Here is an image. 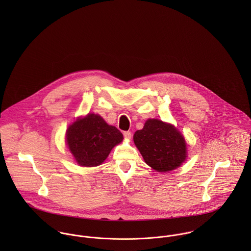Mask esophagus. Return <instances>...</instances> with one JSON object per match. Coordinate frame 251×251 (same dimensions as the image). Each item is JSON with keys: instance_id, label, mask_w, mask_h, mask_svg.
<instances>
[{"instance_id": "34e87169", "label": "esophagus", "mask_w": 251, "mask_h": 251, "mask_svg": "<svg viewBox=\"0 0 251 251\" xmlns=\"http://www.w3.org/2000/svg\"><path fill=\"white\" fill-rule=\"evenodd\" d=\"M124 136H125V138H126V139H130V138H131V132H130L129 130L125 131V132H124Z\"/></svg>"}]
</instances>
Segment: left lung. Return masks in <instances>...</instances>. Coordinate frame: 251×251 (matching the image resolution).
<instances>
[{"mask_svg":"<svg viewBox=\"0 0 251 251\" xmlns=\"http://www.w3.org/2000/svg\"><path fill=\"white\" fill-rule=\"evenodd\" d=\"M145 162L158 172L176 169L185 160L186 144L177 128L156 119L145 123L133 136Z\"/></svg>","mask_w":251,"mask_h":251,"instance_id":"1","label":"left lung"}]
</instances>
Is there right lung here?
<instances>
[{
  "mask_svg": "<svg viewBox=\"0 0 251 251\" xmlns=\"http://www.w3.org/2000/svg\"><path fill=\"white\" fill-rule=\"evenodd\" d=\"M122 141V132L95 114L78 119L67 131V142L73 156L85 167L101 164L111 150Z\"/></svg>",
  "mask_w": 251,
  "mask_h": 251,
  "instance_id": "add662e5",
  "label": "right lung"
}]
</instances>
